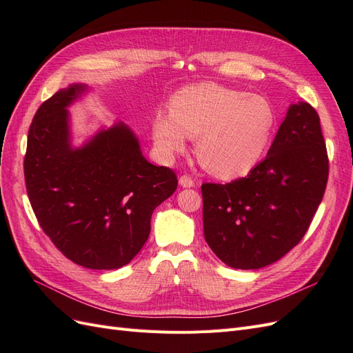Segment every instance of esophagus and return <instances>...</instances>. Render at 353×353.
Wrapping results in <instances>:
<instances>
[{"label": "esophagus", "instance_id": "obj_1", "mask_svg": "<svg viewBox=\"0 0 353 353\" xmlns=\"http://www.w3.org/2000/svg\"><path fill=\"white\" fill-rule=\"evenodd\" d=\"M179 185H181V187H184V188H191V187H194L196 184H194V181L191 179L190 176L183 175V176L179 178Z\"/></svg>", "mask_w": 353, "mask_h": 353}]
</instances>
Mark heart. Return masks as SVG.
<instances>
[{
	"instance_id": "b5f03b06",
	"label": "heart",
	"mask_w": 353,
	"mask_h": 353,
	"mask_svg": "<svg viewBox=\"0 0 353 353\" xmlns=\"http://www.w3.org/2000/svg\"><path fill=\"white\" fill-rule=\"evenodd\" d=\"M275 112L258 94L197 83L179 90L170 112L159 110L153 119V141L163 159L187 150L196 137V154L208 172L222 179L248 175L270 145Z\"/></svg>"
}]
</instances>
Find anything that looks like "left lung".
I'll return each instance as SVG.
<instances>
[{"mask_svg":"<svg viewBox=\"0 0 353 353\" xmlns=\"http://www.w3.org/2000/svg\"><path fill=\"white\" fill-rule=\"evenodd\" d=\"M328 157L311 104H290L268 154L249 175L203 184V234L231 268L259 270L302 240L323 200Z\"/></svg>","mask_w":353,"mask_h":353,"instance_id":"left-lung-1","label":"left lung"}]
</instances>
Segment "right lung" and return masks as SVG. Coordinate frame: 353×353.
I'll return each mask as SVG.
<instances>
[{
	"label": "right lung",
	"instance_id": "obj_1",
	"mask_svg": "<svg viewBox=\"0 0 353 353\" xmlns=\"http://www.w3.org/2000/svg\"><path fill=\"white\" fill-rule=\"evenodd\" d=\"M90 90L70 83L38 109L28 134L26 190L41 228L68 259L117 270L143 249L153 210L174 194L178 179L148 162L121 121L73 143L68 109Z\"/></svg>",
	"mask_w": 353,
	"mask_h": 353
}]
</instances>
